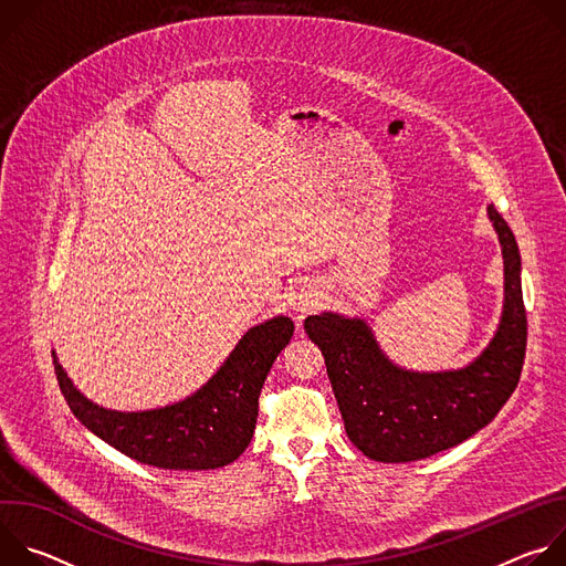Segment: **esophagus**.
<instances>
[{
	"label": "esophagus",
	"instance_id": "1",
	"mask_svg": "<svg viewBox=\"0 0 566 566\" xmlns=\"http://www.w3.org/2000/svg\"><path fill=\"white\" fill-rule=\"evenodd\" d=\"M317 306V291L302 289L291 297V308L295 311L297 319H302L306 313H311Z\"/></svg>",
	"mask_w": 566,
	"mask_h": 566
}]
</instances>
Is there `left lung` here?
I'll use <instances>...</instances> for the list:
<instances>
[{
	"mask_svg": "<svg viewBox=\"0 0 566 566\" xmlns=\"http://www.w3.org/2000/svg\"><path fill=\"white\" fill-rule=\"evenodd\" d=\"M504 258L497 332L461 369L412 371L394 365L363 317L322 311L304 332L325 356L349 441L382 463L419 461L486 428L515 391L526 352L522 260L513 230L489 206Z\"/></svg>",
	"mask_w": 566,
	"mask_h": 566,
	"instance_id": "1",
	"label": "left lung"
}]
</instances>
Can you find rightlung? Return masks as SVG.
Listing matches in <instances>:
<instances>
[{
	"label": "right lung",
	"mask_w": 566,
	"mask_h": 566,
	"mask_svg": "<svg viewBox=\"0 0 566 566\" xmlns=\"http://www.w3.org/2000/svg\"><path fill=\"white\" fill-rule=\"evenodd\" d=\"M293 329L286 315L251 327L203 387L156 410H107L73 385L55 352L53 365L75 419L118 452L166 470H214L249 448L260 391Z\"/></svg>",
	"instance_id": "obj_1"
}]
</instances>
